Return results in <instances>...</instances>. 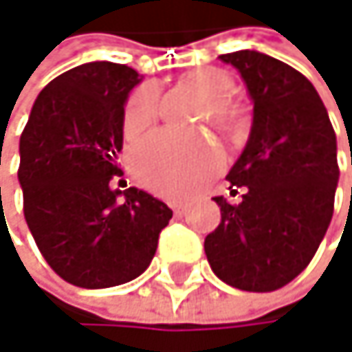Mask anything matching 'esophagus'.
I'll return each mask as SVG.
<instances>
[{"label": "esophagus", "mask_w": 352, "mask_h": 352, "mask_svg": "<svg viewBox=\"0 0 352 352\" xmlns=\"http://www.w3.org/2000/svg\"><path fill=\"white\" fill-rule=\"evenodd\" d=\"M173 212L177 214V217H184V214H186V206H184V204H177V202H175V204H173Z\"/></svg>", "instance_id": "1"}]
</instances>
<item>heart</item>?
<instances>
[{
    "label": "heart",
    "instance_id": "heart-1",
    "mask_svg": "<svg viewBox=\"0 0 352 352\" xmlns=\"http://www.w3.org/2000/svg\"><path fill=\"white\" fill-rule=\"evenodd\" d=\"M184 85L208 100L204 118L210 114L223 120L236 116V106L228 98L232 91V77L221 68H196L184 77ZM160 118V98L154 87L135 89L122 110V133L129 142H138L150 135ZM131 170L142 188L179 198L190 188V173L210 170L219 164V150L210 144H198L194 148L182 144L170 135H158L138 148L129 156Z\"/></svg>",
    "mask_w": 352,
    "mask_h": 352
}]
</instances>
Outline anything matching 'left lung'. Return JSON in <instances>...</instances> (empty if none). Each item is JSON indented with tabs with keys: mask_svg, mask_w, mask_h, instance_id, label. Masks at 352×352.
<instances>
[{
	"mask_svg": "<svg viewBox=\"0 0 352 352\" xmlns=\"http://www.w3.org/2000/svg\"><path fill=\"white\" fill-rule=\"evenodd\" d=\"M254 102L248 144L228 182L242 200L221 206L204 252L219 280L246 292L290 284L315 256L334 212L336 133L319 94L296 68L267 54H223ZM352 162V158H351Z\"/></svg>",
	"mask_w": 352,
	"mask_h": 352,
	"instance_id": "obj_1",
	"label": "left lung"
}]
</instances>
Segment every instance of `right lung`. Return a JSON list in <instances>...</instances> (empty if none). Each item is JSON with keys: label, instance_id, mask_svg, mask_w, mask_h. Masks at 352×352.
<instances>
[{"label": "right lung", "instance_id": "add662e5", "mask_svg": "<svg viewBox=\"0 0 352 352\" xmlns=\"http://www.w3.org/2000/svg\"><path fill=\"white\" fill-rule=\"evenodd\" d=\"M140 74L127 64L70 68L37 96L20 135L24 219L47 265L79 288L135 280L154 258L173 210L110 179L122 148V110Z\"/></svg>", "mask_w": 352, "mask_h": 352}]
</instances>
